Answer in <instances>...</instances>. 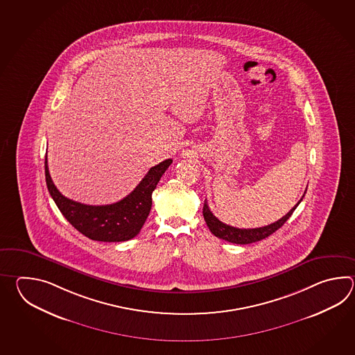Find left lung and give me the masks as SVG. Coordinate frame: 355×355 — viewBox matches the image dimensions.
Instances as JSON below:
<instances>
[{
	"label": "left lung",
	"instance_id": "left-lung-1",
	"mask_svg": "<svg viewBox=\"0 0 355 355\" xmlns=\"http://www.w3.org/2000/svg\"><path fill=\"white\" fill-rule=\"evenodd\" d=\"M306 194V191H304ZM298 203L295 204V207L288 211L284 217L278 219L277 222L270 223L268 226L257 227V228H237V227L230 226L223 222H220L213 213H211L209 207L207 202L204 203L203 207V216L205 219V223L208 228L211 230V234H214L216 237L222 239L225 241L232 242V243H239V245H248V243H252V242L260 241L264 240L268 236L274 234L277 230H279L280 227L283 226L287 219L293 214L295 208L298 207V204L301 203L302 199Z\"/></svg>",
	"mask_w": 355,
	"mask_h": 355
}]
</instances>
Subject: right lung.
I'll list each match as a JSON object with an SVG mask.
<instances>
[{
    "instance_id": "add662e5",
    "label": "right lung",
    "mask_w": 355,
    "mask_h": 355,
    "mask_svg": "<svg viewBox=\"0 0 355 355\" xmlns=\"http://www.w3.org/2000/svg\"><path fill=\"white\" fill-rule=\"evenodd\" d=\"M171 164L173 159H168L151 167L136 189L116 203L87 205L60 194L49 175L46 153V188L60 213L78 232L94 241H128L144 227L151 211L152 191Z\"/></svg>"
}]
</instances>
